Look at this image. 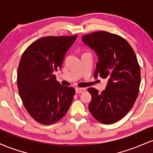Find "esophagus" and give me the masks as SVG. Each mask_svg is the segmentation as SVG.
<instances>
[{
	"label": "esophagus",
	"instance_id": "esophagus-1",
	"mask_svg": "<svg viewBox=\"0 0 153 153\" xmlns=\"http://www.w3.org/2000/svg\"><path fill=\"white\" fill-rule=\"evenodd\" d=\"M85 91V89L83 88H75V93L76 94H81V93H83Z\"/></svg>",
	"mask_w": 153,
	"mask_h": 153
}]
</instances>
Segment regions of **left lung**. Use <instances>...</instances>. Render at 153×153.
I'll list each match as a JSON object with an SVG mask.
<instances>
[{"instance_id":"left-lung-1","label":"left lung","mask_w":153,"mask_h":153,"mask_svg":"<svg viewBox=\"0 0 153 153\" xmlns=\"http://www.w3.org/2000/svg\"><path fill=\"white\" fill-rule=\"evenodd\" d=\"M82 40L99 57L95 78L108 79L101 94L88 88L92 97L89 111L101 123L113 124L130 111L138 96L141 75L137 59L130 45L117 34L99 31L83 35Z\"/></svg>"}]
</instances>
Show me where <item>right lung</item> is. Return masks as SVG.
I'll use <instances>...</instances> for the list:
<instances>
[{
    "mask_svg": "<svg viewBox=\"0 0 153 153\" xmlns=\"http://www.w3.org/2000/svg\"><path fill=\"white\" fill-rule=\"evenodd\" d=\"M75 36H45L23 53L17 72V85L23 104L34 120L49 125L58 122L69 109L75 93L56 80Z\"/></svg>",
    "mask_w": 153,
    "mask_h": 153,
    "instance_id": "right-lung-1",
    "label": "right lung"
}]
</instances>
